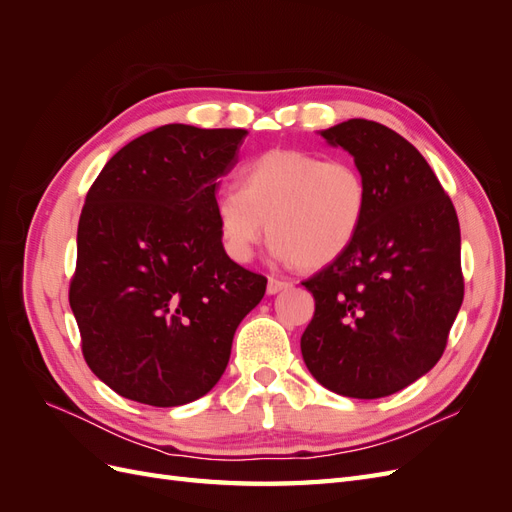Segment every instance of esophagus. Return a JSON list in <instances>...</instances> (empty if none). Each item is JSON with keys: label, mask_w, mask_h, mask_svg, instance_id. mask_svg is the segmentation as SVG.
Wrapping results in <instances>:
<instances>
[{"label": "esophagus", "mask_w": 512, "mask_h": 512, "mask_svg": "<svg viewBox=\"0 0 512 512\" xmlns=\"http://www.w3.org/2000/svg\"><path fill=\"white\" fill-rule=\"evenodd\" d=\"M286 288H290V282L277 280V277H269V284H267V292L269 294H277V292H282Z\"/></svg>", "instance_id": "obj_1"}]
</instances>
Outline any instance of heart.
Here are the masks:
<instances>
[{"instance_id": "b5f03b06", "label": "heart", "mask_w": 512, "mask_h": 512, "mask_svg": "<svg viewBox=\"0 0 512 512\" xmlns=\"http://www.w3.org/2000/svg\"><path fill=\"white\" fill-rule=\"evenodd\" d=\"M369 185L350 160H324L299 149H273L241 170V190L215 198L226 254L247 262L262 237L297 269H320L342 256L359 235Z\"/></svg>"}]
</instances>
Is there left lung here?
Listing matches in <instances>:
<instances>
[{
	"instance_id": "1",
	"label": "left lung",
	"mask_w": 512,
	"mask_h": 512,
	"mask_svg": "<svg viewBox=\"0 0 512 512\" xmlns=\"http://www.w3.org/2000/svg\"><path fill=\"white\" fill-rule=\"evenodd\" d=\"M322 136L352 153L369 205L348 250L301 282L316 301L301 352L329 391L378 399L446 348L463 301L459 220L427 160L391 128L348 119Z\"/></svg>"
}]
</instances>
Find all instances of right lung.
Here are the masks:
<instances>
[{"mask_svg": "<svg viewBox=\"0 0 512 512\" xmlns=\"http://www.w3.org/2000/svg\"><path fill=\"white\" fill-rule=\"evenodd\" d=\"M247 130L168 123L91 183L70 307L89 369L121 397L170 408L207 395L267 277L232 262L215 218Z\"/></svg>", "mask_w": 512, "mask_h": 512, "instance_id": "add662e5", "label": "right lung"}]
</instances>
